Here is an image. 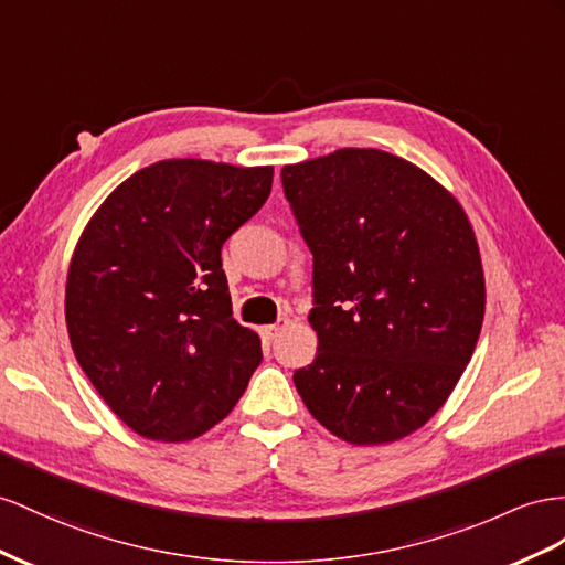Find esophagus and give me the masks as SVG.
Returning a JSON list of instances; mask_svg holds the SVG:
<instances>
[{"instance_id": "1", "label": "esophagus", "mask_w": 565, "mask_h": 565, "mask_svg": "<svg viewBox=\"0 0 565 565\" xmlns=\"http://www.w3.org/2000/svg\"><path fill=\"white\" fill-rule=\"evenodd\" d=\"M286 327H288V320H286V317H279V320L274 322V324L263 327V337H265V339H277Z\"/></svg>"}]
</instances>
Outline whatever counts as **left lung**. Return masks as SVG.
I'll use <instances>...</instances> for the list:
<instances>
[{
    "mask_svg": "<svg viewBox=\"0 0 565 565\" xmlns=\"http://www.w3.org/2000/svg\"><path fill=\"white\" fill-rule=\"evenodd\" d=\"M312 253L317 355L294 372L317 423L358 446L420 429L470 363L484 274L458 200L396 154L343 148L281 169Z\"/></svg>",
    "mask_w": 565,
    "mask_h": 565,
    "instance_id": "1",
    "label": "left lung"
}]
</instances>
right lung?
<instances>
[{"instance_id": "add662e5", "label": "right lung", "mask_w": 565, "mask_h": 565, "mask_svg": "<svg viewBox=\"0 0 565 565\" xmlns=\"http://www.w3.org/2000/svg\"><path fill=\"white\" fill-rule=\"evenodd\" d=\"M271 167L164 159L85 226L66 279L83 372L134 431L188 441L231 413L263 349L231 310L222 245L265 205Z\"/></svg>"}]
</instances>
